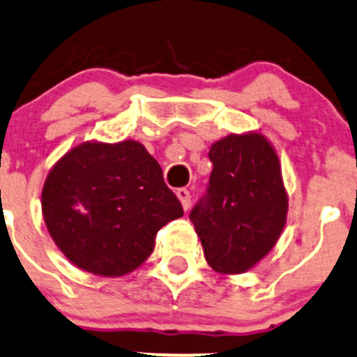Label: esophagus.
I'll list each match as a JSON object with an SVG mask.
<instances>
[{
	"label": "esophagus",
	"instance_id": "esophagus-1",
	"mask_svg": "<svg viewBox=\"0 0 357 357\" xmlns=\"http://www.w3.org/2000/svg\"><path fill=\"white\" fill-rule=\"evenodd\" d=\"M176 197L179 198V202H181L183 208L188 210L190 208V204H191V197H190V191L186 188H179L176 191Z\"/></svg>",
	"mask_w": 357,
	"mask_h": 357
}]
</instances>
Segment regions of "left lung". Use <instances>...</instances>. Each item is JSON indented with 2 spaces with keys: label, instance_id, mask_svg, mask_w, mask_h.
<instances>
[{
  "label": "left lung",
  "instance_id": "8db88e82",
  "mask_svg": "<svg viewBox=\"0 0 357 357\" xmlns=\"http://www.w3.org/2000/svg\"><path fill=\"white\" fill-rule=\"evenodd\" d=\"M204 202L190 213L207 264L224 275L251 270L279 241L289 197L280 160L260 131L213 142Z\"/></svg>",
  "mask_w": 357,
  "mask_h": 357
}]
</instances>
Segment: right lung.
<instances>
[{
  "label": "right lung",
  "instance_id": "obj_1",
  "mask_svg": "<svg viewBox=\"0 0 357 357\" xmlns=\"http://www.w3.org/2000/svg\"><path fill=\"white\" fill-rule=\"evenodd\" d=\"M40 198L54 245L75 267L100 277L137 270L159 229L183 215L159 162L137 140L75 145L47 172Z\"/></svg>",
  "mask_w": 357,
  "mask_h": 357
}]
</instances>
